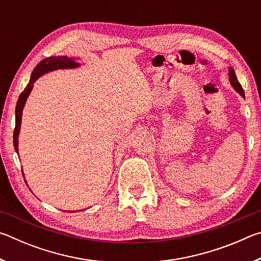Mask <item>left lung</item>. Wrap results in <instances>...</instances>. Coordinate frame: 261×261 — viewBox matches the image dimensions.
<instances>
[{
  "label": "left lung",
  "instance_id": "1",
  "mask_svg": "<svg viewBox=\"0 0 261 261\" xmlns=\"http://www.w3.org/2000/svg\"><path fill=\"white\" fill-rule=\"evenodd\" d=\"M229 79H230V83H231V85L233 86V88H235V90L238 92V93H240L243 98H244L245 96V94H244V90H243L242 88V85L240 84V82L237 81V77H236V74H235V71H233V70L230 68L229 69Z\"/></svg>",
  "mask_w": 261,
  "mask_h": 261
}]
</instances>
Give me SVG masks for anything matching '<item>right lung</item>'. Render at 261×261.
Wrapping results in <instances>:
<instances>
[{
  "instance_id": "1",
  "label": "right lung",
  "mask_w": 261,
  "mask_h": 261,
  "mask_svg": "<svg viewBox=\"0 0 261 261\" xmlns=\"http://www.w3.org/2000/svg\"><path fill=\"white\" fill-rule=\"evenodd\" d=\"M78 67V63L72 61V59H68L67 56H57V57H48L39 63L35 69L33 70L32 76H31L30 83L28 84L25 90L21 92L18 101L16 105V126L14 130V145L16 152H18V135L20 130V123H21V114H23L24 105L28 100V96L30 94L31 90L33 87V83L45 72L50 71V70L55 69H68V68H76Z\"/></svg>"
}]
</instances>
